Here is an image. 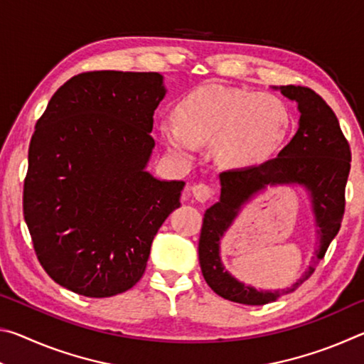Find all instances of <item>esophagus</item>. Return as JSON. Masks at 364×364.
I'll return each instance as SVG.
<instances>
[{
  "instance_id": "1",
  "label": "esophagus",
  "mask_w": 364,
  "mask_h": 364,
  "mask_svg": "<svg viewBox=\"0 0 364 364\" xmlns=\"http://www.w3.org/2000/svg\"><path fill=\"white\" fill-rule=\"evenodd\" d=\"M193 194L199 202H207L213 196V188L210 186V184L199 183L193 188Z\"/></svg>"
}]
</instances>
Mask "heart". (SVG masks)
Listing matches in <instances>:
<instances>
[{
	"label": "heart",
	"mask_w": 364,
	"mask_h": 364,
	"mask_svg": "<svg viewBox=\"0 0 364 364\" xmlns=\"http://www.w3.org/2000/svg\"><path fill=\"white\" fill-rule=\"evenodd\" d=\"M175 120L162 122L167 146L180 156L194 154L197 144L213 143L218 162L244 168L268 159L291 127L286 102L268 93L205 85L178 104Z\"/></svg>",
	"instance_id": "obj_1"
}]
</instances>
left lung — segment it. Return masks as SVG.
<instances>
[{"label": "left lung", "instance_id": "1", "mask_svg": "<svg viewBox=\"0 0 364 364\" xmlns=\"http://www.w3.org/2000/svg\"><path fill=\"white\" fill-rule=\"evenodd\" d=\"M281 93L299 104L300 122L278 157L247 168L220 173V202L204 213L199 237V262L207 284L226 300L244 305H264L294 292L315 273L332 239L341 230L345 212L352 151L338 120L326 101L306 86H281ZM267 183H301L312 196L314 211L320 228V245L314 263L292 288L271 293L245 287L227 273L219 258V239L237 216L240 207Z\"/></svg>", "mask_w": 364, "mask_h": 364}]
</instances>
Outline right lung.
<instances>
[{
	"instance_id": "1",
	"label": "right lung",
	"mask_w": 364,
	"mask_h": 364,
	"mask_svg": "<svg viewBox=\"0 0 364 364\" xmlns=\"http://www.w3.org/2000/svg\"><path fill=\"white\" fill-rule=\"evenodd\" d=\"M157 72L72 77L36 122L23 181V218L43 269L85 297H112L144 274L151 244L180 207L183 181L144 170Z\"/></svg>"
}]
</instances>
